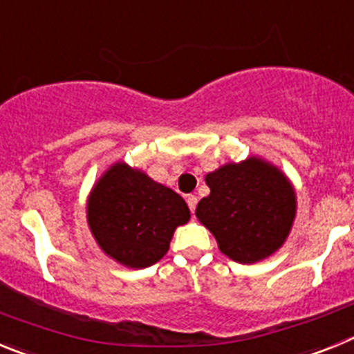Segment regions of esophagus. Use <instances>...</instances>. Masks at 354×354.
I'll return each instance as SVG.
<instances>
[{"label":"esophagus","instance_id":"obj_1","mask_svg":"<svg viewBox=\"0 0 354 354\" xmlns=\"http://www.w3.org/2000/svg\"><path fill=\"white\" fill-rule=\"evenodd\" d=\"M186 202H187V207H189V211L195 212L196 204H198V198H196V195H187Z\"/></svg>","mask_w":354,"mask_h":354}]
</instances>
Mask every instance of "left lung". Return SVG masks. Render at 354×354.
Instances as JSON below:
<instances>
[{
	"label": "left lung",
	"instance_id": "8db88e82",
	"mask_svg": "<svg viewBox=\"0 0 354 354\" xmlns=\"http://www.w3.org/2000/svg\"><path fill=\"white\" fill-rule=\"evenodd\" d=\"M205 184L211 193L195 214L228 259L253 264L286 243L296 218V193L274 165L255 156L227 162L205 175Z\"/></svg>",
	"mask_w": 354,
	"mask_h": 354
}]
</instances>
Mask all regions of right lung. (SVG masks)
Listing matches in <instances>:
<instances>
[{
	"label": "right lung",
	"instance_id": "1",
	"mask_svg": "<svg viewBox=\"0 0 354 354\" xmlns=\"http://www.w3.org/2000/svg\"><path fill=\"white\" fill-rule=\"evenodd\" d=\"M86 220L108 257L142 270L167 255L175 228L189 221V209L174 189L118 161L90 192Z\"/></svg>",
	"mask_w": 354,
	"mask_h": 354
}]
</instances>
